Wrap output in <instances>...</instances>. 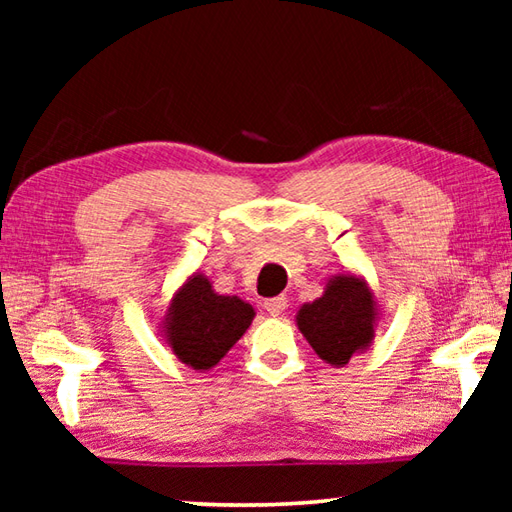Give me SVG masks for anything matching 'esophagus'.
I'll list each match as a JSON object with an SVG mask.
<instances>
[{"instance_id":"1","label":"esophagus","mask_w":512,"mask_h":512,"mask_svg":"<svg viewBox=\"0 0 512 512\" xmlns=\"http://www.w3.org/2000/svg\"><path fill=\"white\" fill-rule=\"evenodd\" d=\"M264 309H266L271 316H280L282 311L287 309V298H284V296L268 298V300H264Z\"/></svg>"}]
</instances>
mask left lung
Segmentation results:
<instances>
[{
	"mask_svg": "<svg viewBox=\"0 0 512 512\" xmlns=\"http://www.w3.org/2000/svg\"><path fill=\"white\" fill-rule=\"evenodd\" d=\"M379 320V302L366 277L357 273L332 275L323 296L305 302L296 314V325L320 359L343 368L352 357L366 352Z\"/></svg>",
	"mask_w": 512,
	"mask_h": 512,
	"instance_id": "1",
	"label": "left lung"
}]
</instances>
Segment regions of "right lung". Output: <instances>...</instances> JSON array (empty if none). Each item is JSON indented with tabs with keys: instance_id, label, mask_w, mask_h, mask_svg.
<instances>
[{
	"instance_id": "add662e5",
	"label": "right lung",
	"mask_w": 512,
	"mask_h": 512,
	"mask_svg": "<svg viewBox=\"0 0 512 512\" xmlns=\"http://www.w3.org/2000/svg\"><path fill=\"white\" fill-rule=\"evenodd\" d=\"M253 318V305L237 296H221L210 277L196 271L173 293L160 318V334L180 363L207 372L246 334Z\"/></svg>"
}]
</instances>
